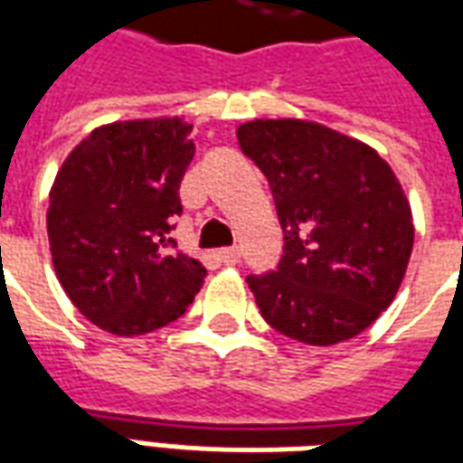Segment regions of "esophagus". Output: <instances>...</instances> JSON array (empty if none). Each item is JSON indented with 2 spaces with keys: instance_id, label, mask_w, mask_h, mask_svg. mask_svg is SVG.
Instances as JSON below:
<instances>
[{
  "instance_id": "obj_1",
  "label": "esophagus",
  "mask_w": 463,
  "mask_h": 463,
  "mask_svg": "<svg viewBox=\"0 0 463 463\" xmlns=\"http://www.w3.org/2000/svg\"><path fill=\"white\" fill-rule=\"evenodd\" d=\"M218 260L222 265H235V262H241V250L238 248H222V250H218Z\"/></svg>"
}]
</instances>
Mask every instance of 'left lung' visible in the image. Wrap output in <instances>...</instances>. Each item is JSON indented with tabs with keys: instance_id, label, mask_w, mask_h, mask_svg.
I'll list each match as a JSON object with an SVG mask.
<instances>
[{
	"instance_id": "left-lung-1",
	"label": "left lung",
	"mask_w": 463,
	"mask_h": 463,
	"mask_svg": "<svg viewBox=\"0 0 463 463\" xmlns=\"http://www.w3.org/2000/svg\"><path fill=\"white\" fill-rule=\"evenodd\" d=\"M242 153L270 183L285 248L278 270L250 275L265 322L292 340L330 347L387 310L414 245L411 208L379 153L302 118H255Z\"/></svg>"
}]
</instances>
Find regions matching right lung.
I'll return each instance as SVG.
<instances>
[{"label":"right lung","mask_w":463,"mask_h":463,"mask_svg":"<svg viewBox=\"0 0 463 463\" xmlns=\"http://www.w3.org/2000/svg\"><path fill=\"white\" fill-rule=\"evenodd\" d=\"M178 116L99 126L66 156L49 191L56 278L96 327L133 337L178 320L205 268L171 250L178 188L195 153Z\"/></svg>","instance_id":"right-lung-1"}]
</instances>
